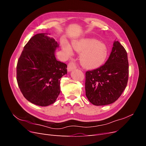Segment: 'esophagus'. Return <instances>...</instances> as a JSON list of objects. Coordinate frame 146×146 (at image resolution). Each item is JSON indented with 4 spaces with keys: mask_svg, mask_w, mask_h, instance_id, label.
I'll use <instances>...</instances> for the list:
<instances>
[{
    "mask_svg": "<svg viewBox=\"0 0 146 146\" xmlns=\"http://www.w3.org/2000/svg\"><path fill=\"white\" fill-rule=\"evenodd\" d=\"M77 67L76 66V63L74 62L73 61H71L70 63H69L68 65V71H70L74 69H76Z\"/></svg>",
    "mask_w": 146,
    "mask_h": 146,
    "instance_id": "1",
    "label": "esophagus"
}]
</instances>
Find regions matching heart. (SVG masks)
Segmentation results:
<instances>
[{
    "label": "heart",
    "mask_w": 146,
    "mask_h": 146,
    "mask_svg": "<svg viewBox=\"0 0 146 146\" xmlns=\"http://www.w3.org/2000/svg\"><path fill=\"white\" fill-rule=\"evenodd\" d=\"M63 50L68 54L72 52L69 44L63 43ZM72 47L76 50L81 52L80 61L86 68L94 69L103 64L107 56V48L104 43L94 38H84L72 42Z\"/></svg>",
    "instance_id": "heart-1"
}]
</instances>
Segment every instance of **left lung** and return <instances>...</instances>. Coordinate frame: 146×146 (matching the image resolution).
Wrapping results in <instances>:
<instances>
[{
    "mask_svg": "<svg viewBox=\"0 0 146 146\" xmlns=\"http://www.w3.org/2000/svg\"><path fill=\"white\" fill-rule=\"evenodd\" d=\"M129 72L127 52L120 42L115 41L105 63L85 73L88 99L96 106L114 102L127 85Z\"/></svg>",
    "mask_w": 146,
    "mask_h": 146,
    "instance_id": "8db88e82",
    "label": "left lung"
}]
</instances>
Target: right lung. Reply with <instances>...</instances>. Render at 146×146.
<instances>
[{"mask_svg": "<svg viewBox=\"0 0 146 146\" xmlns=\"http://www.w3.org/2000/svg\"><path fill=\"white\" fill-rule=\"evenodd\" d=\"M54 39L38 33L30 39L17 61L16 79L24 98L46 107L54 104L60 92V78L67 74V65L57 61Z\"/></svg>", "mask_w": 146, "mask_h": 146, "instance_id": "right-lung-1", "label": "right lung"}]
</instances>
